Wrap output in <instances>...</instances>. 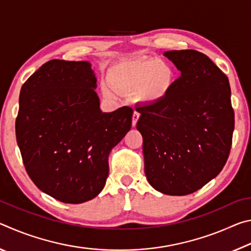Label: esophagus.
<instances>
[{
    "label": "esophagus",
    "instance_id": "34e87169",
    "mask_svg": "<svg viewBox=\"0 0 251 251\" xmlns=\"http://www.w3.org/2000/svg\"><path fill=\"white\" fill-rule=\"evenodd\" d=\"M138 120H139V114L135 110L134 114H133V118H131V125H133V127H135L136 124H137Z\"/></svg>",
    "mask_w": 251,
    "mask_h": 251
}]
</instances>
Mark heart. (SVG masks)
<instances>
[{
  "instance_id": "b5f03b06",
  "label": "heart",
  "mask_w": 251,
  "mask_h": 251,
  "mask_svg": "<svg viewBox=\"0 0 251 251\" xmlns=\"http://www.w3.org/2000/svg\"><path fill=\"white\" fill-rule=\"evenodd\" d=\"M108 83L120 93L134 92L137 103L146 106L160 104L167 99L175 84V71L156 58L127 61L112 67ZM106 94L108 91L105 90Z\"/></svg>"
}]
</instances>
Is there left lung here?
<instances>
[{"instance_id": "left-lung-1", "label": "left lung", "mask_w": 251, "mask_h": 251, "mask_svg": "<svg viewBox=\"0 0 251 251\" xmlns=\"http://www.w3.org/2000/svg\"><path fill=\"white\" fill-rule=\"evenodd\" d=\"M164 55L180 76L164 101L137 109L136 127L143 136L148 182L161 194L185 196L222 172L230 151L235 114L228 77L209 57L194 50Z\"/></svg>"}]
</instances>
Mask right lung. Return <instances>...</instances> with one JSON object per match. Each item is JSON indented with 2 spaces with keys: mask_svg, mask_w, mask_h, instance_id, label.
Masks as SVG:
<instances>
[{
  "mask_svg": "<svg viewBox=\"0 0 251 251\" xmlns=\"http://www.w3.org/2000/svg\"><path fill=\"white\" fill-rule=\"evenodd\" d=\"M87 61L52 59L23 84L16 141L28 176L42 192L82 203L103 190L110 151L128 133L133 109L103 113Z\"/></svg>",
  "mask_w": 251,
  "mask_h": 251,
  "instance_id": "1",
  "label": "right lung"
}]
</instances>
